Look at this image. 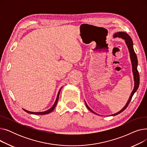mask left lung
I'll return each instance as SVG.
<instances>
[{
    "mask_svg": "<svg viewBox=\"0 0 147 147\" xmlns=\"http://www.w3.org/2000/svg\"><path fill=\"white\" fill-rule=\"evenodd\" d=\"M113 37H119V38H121L122 39H123L125 40L126 45L127 46V47L128 48L129 50V52L130 53V61H131V63H132V73H133V75H134V89L132 92V93H131L129 98L128 99V101L127 102V103L126 104V105L124 106V107L123 108V109L120 110L119 112L111 114L110 115V116H114V115H116L119 114H120V113L123 112L124 111L127 107L128 106L129 102H130L131 99H132V98L133 96V95H134V94L136 92L137 89H138L139 85H140V75H139L138 71V69H137V67H138V59H137V57L136 53L134 51V44H133V42L132 38H130V37L125 32H117L114 34ZM84 102H85L86 106V107L88 109V110L89 111H90L92 113H93L96 115H98L97 113H96L95 112H94L93 110H92L89 107L88 105V104H86V101H84Z\"/></svg>",
    "mask_w": 147,
    "mask_h": 147,
    "instance_id": "1",
    "label": "left lung"
}]
</instances>
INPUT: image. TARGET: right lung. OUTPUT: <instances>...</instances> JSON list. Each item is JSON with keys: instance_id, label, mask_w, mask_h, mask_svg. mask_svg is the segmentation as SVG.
Instances as JSON below:
<instances>
[{"instance_id": "1", "label": "right lung", "mask_w": 147, "mask_h": 147, "mask_svg": "<svg viewBox=\"0 0 147 147\" xmlns=\"http://www.w3.org/2000/svg\"><path fill=\"white\" fill-rule=\"evenodd\" d=\"M63 87H61V88ZM61 88L59 89L58 93V95H57V99L55 100V103H54V104L52 105V107L51 108V109H49V110H46L45 111H42V112H32V111H27L25 109H23L26 112H27V113H29V114H36V115H45V114H48L50 113H51L54 109H55V108L57 105V104L58 102V99H59V93H60V91H61Z\"/></svg>"}]
</instances>
